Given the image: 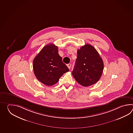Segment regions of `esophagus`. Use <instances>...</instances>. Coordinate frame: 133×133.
I'll return each mask as SVG.
<instances>
[{"label":"esophagus","instance_id":"1","mask_svg":"<svg viewBox=\"0 0 133 133\" xmlns=\"http://www.w3.org/2000/svg\"><path fill=\"white\" fill-rule=\"evenodd\" d=\"M67 66H68V68L70 69L71 68V64H68L67 65Z\"/></svg>","mask_w":133,"mask_h":133}]
</instances>
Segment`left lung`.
<instances>
[{
  "mask_svg": "<svg viewBox=\"0 0 133 133\" xmlns=\"http://www.w3.org/2000/svg\"><path fill=\"white\" fill-rule=\"evenodd\" d=\"M77 57L72 75L80 85L88 87L99 80L104 69V63L96 49L85 44L77 50Z\"/></svg>",
  "mask_w": 133,
  "mask_h": 133,
  "instance_id": "1",
  "label": "left lung"
}]
</instances>
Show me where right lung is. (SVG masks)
I'll list each match as a JSON object with an SVG mask.
<instances>
[{
	"mask_svg": "<svg viewBox=\"0 0 133 133\" xmlns=\"http://www.w3.org/2000/svg\"><path fill=\"white\" fill-rule=\"evenodd\" d=\"M33 66L37 79L48 86L56 84L64 74L69 71L58 54L57 46L53 44L42 49L35 57Z\"/></svg>",
	"mask_w": 133,
	"mask_h": 133,
	"instance_id": "1",
	"label": "right lung"
}]
</instances>
